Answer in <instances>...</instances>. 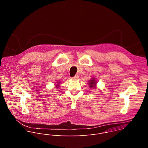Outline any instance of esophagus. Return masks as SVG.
<instances>
[{
    "mask_svg": "<svg viewBox=\"0 0 148 148\" xmlns=\"http://www.w3.org/2000/svg\"><path fill=\"white\" fill-rule=\"evenodd\" d=\"M79 78V75H75V76L73 77V79H77Z\"/></svg>",
    "mask_w": 148,
    "mask_h": 148,
    "instance_id": "obj_1",
    "label": "esophagus"
}]
</instances>
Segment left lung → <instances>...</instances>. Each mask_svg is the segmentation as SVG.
<instances>
[{
	"label": "left lung",
	"mask_w": 148,
	"mask_h": 148,
	"mask_svg": "<svg viewBox=\"0 0 148 148\" xmlns=\"http://www.w3.org/2000/svg\"><path fill=\"white\" fill-rule=\"evenodd\" d=\"M96 84V82L95 80L94 79H92V80H89V86L92 88H95V85Z\"/></svg>",
	"instance_id": "left-lung-1"
}]
</instances>
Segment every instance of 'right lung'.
<instances>
[{
	"instance_id": "right-lung-1",
	"label": "right lung",
	"mask_w": 148,
	"mask_h": 148,
	"mask_svg": "<svg viewBox=\"0 0 148 148\" xmlns=\"http://www.w3.org/2000/svg\"><path fill=\"white\" fill-rule=\"evenodd\" d=\"M56 86H59V85H56Z\"/></svg>"
}]
</instances>
